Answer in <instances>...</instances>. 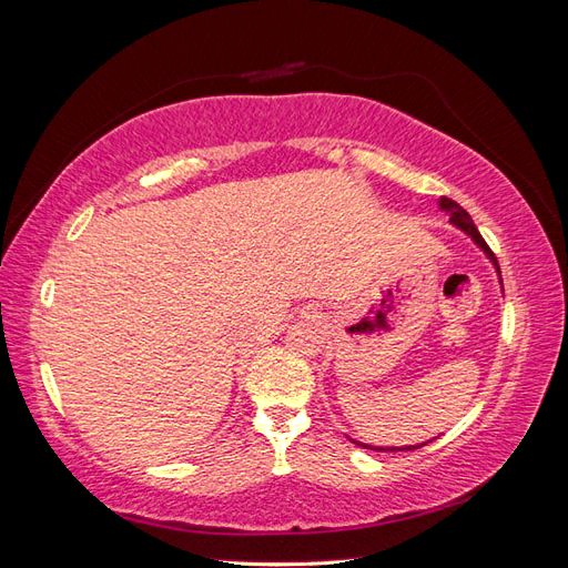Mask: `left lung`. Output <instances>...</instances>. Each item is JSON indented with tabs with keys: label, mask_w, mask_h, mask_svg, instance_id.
Listing matches in <instances>:
<instances>
[{
	"label": "left lung",
	"mask_w": 568,
	"mask_h": 568,
	"mask_svg": "<svg viewBox=\"0 0 568 568\" xmlns=\"http://www.w3.org/2000/svg\"><path fill=\"white\" fill-rule=\"evenodd\" d=\"M440 209L450 215V222L453 225H457L462 232H467L474 242L486 251V255L490 257L493 261V265L497 267V272H500V265H497V257H495V253L490 251V246L484 242V236H480V232L476 230V225H474V220L469 217V213L462 209V205L457 203V201H453V199H448V196H443L440 199ZM357 445H363V443H357ZM363 448H367V450H384V448H372V445H363ZM417 448H422V445H409V448H398V450H417ZM390 453H393V448H390Z\"/></svg>",
	"instance_id": "1"
}]
</instances>
